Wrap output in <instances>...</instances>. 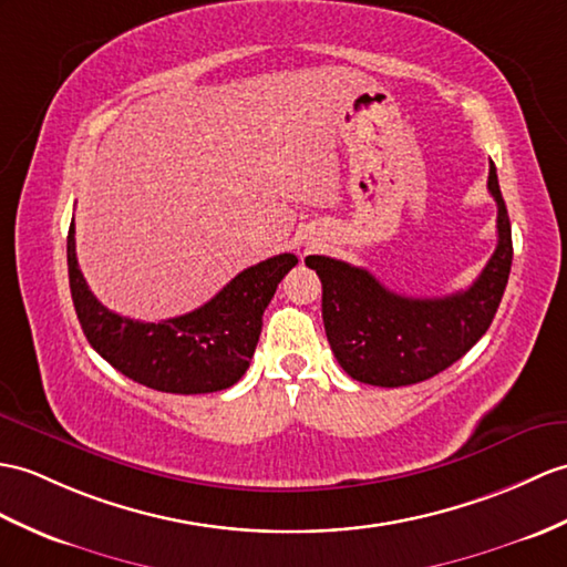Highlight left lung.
Returning a JSON list of instances; mask_svg holds the SVG:
<instances>
[{
  "label": "left lung",
  "instance_id": "obj_1",
  "mask_svg": "<svg viewBox=\"0 0 567 567\" xmlns=\"http://www.w3.org/2000/svg\"><path fill=\"white\" fill-rule=\"evenodd\" d=\"M488 190L497 203V246L464 292L415 299L391 292L370 270L307 256L323 287L321 311L338 364L362 384L408 386L444 372L488 331L512 268V229L491 162Z\"/></svg>",
  "mask_w": 567,
  "mask_h": 567
}]
</instances>
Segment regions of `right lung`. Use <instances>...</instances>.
<instances>
[{
  "label": "right lung",
  "instance_id": "add662e5",
  "mask_svg": "<svg viewBox=\"0 0 567 567\" xmlns=\"http://www.w3.org/2000/svg\"><path fill=\"white\" fill-rule=\"evenodd\" d=\"M297 256L280 254L244 272L190 313L144 323L105 309L76 262L74 219L68 268L76 319L101 358L142 386L164 393H213L234 386L251 362L262 311Z\"/></svg>",
  "mask_w": 567,
  "mask_h": 567
}]
</instances>
